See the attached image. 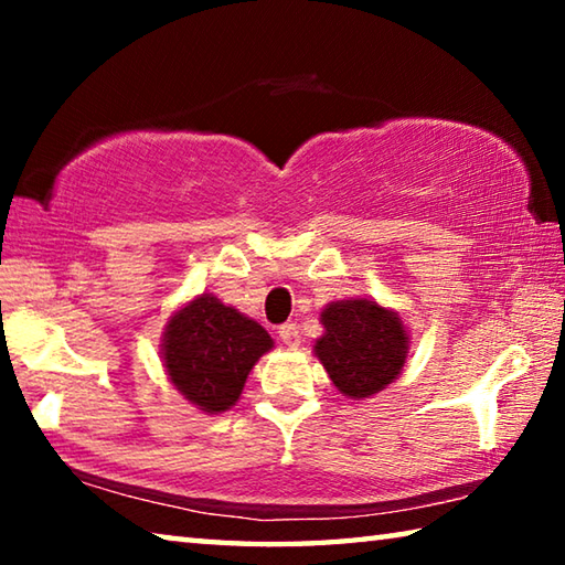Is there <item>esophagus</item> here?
<instances>
[{
	"mask_svg": "<svg viewBox=\"0 0 565 565\" xmlns=\"http://www.w3.org/2000/svg\"><path fill=\"white\" fill-rule=\"evenodd\" d=\"M279 339L289 349L301 347V333H299V327H296V323H284V327H279Z\"/></svg>",
	"mask_w": 565,
	"mask_h": 565,
	"instance_id": "1",
	"label": "esophagus"
}]
</instances>
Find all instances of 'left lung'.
<instances>
[{"instance_id": "obj_1", "label": "left lung", "mask_w": 565, "mask_h": 565, "mask_svg": "<svg viewBox=\"0 0 565 565\" xmlns=\"http://www.w3.org/2000/svg\"><path fill=\"white\" fill-rule=\"evenodd\" d=\"M321 323L313 353L343 396H374L404 371L408 333L396 311L374 299H343L321 311Z\"/></svg>"}]
</instances>
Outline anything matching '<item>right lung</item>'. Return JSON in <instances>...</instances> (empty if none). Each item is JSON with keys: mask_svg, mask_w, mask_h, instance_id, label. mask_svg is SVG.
Listing matches in <instances>:
<instances>
[{"mask_svg": "<svg viewBox=\"0 0 565 565\" xmlns=\"http://www.w3.org/2000/svg\"><path fill=\"white\" fill-rule=\"evenodd\" d=\"M271 347L262 323L202 294L169 317L161 359L181 396L206 414H222L236 404L248 371Z\"/></svg>", "mask_w": 565, "mask_h": 565, "instance_id": "add662e5", "label": "right lung"}]
</instances>
